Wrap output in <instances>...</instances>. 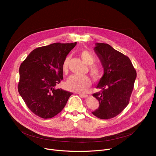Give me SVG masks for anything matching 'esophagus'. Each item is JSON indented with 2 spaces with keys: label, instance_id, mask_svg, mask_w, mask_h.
Instances as JSON below:
<instances>
[{
  "label": "esophagus",
  "instance_id": "1",
  "mask_svg": "<svg viewBox=\"0 0 156 156\" xmlns=\"http://www.w3.org/2000/svg\"><path fill=\"white\" fill-rule=\"evenodd\" d=\"M81 97H83V98H85V97H88V95H86V94H78Z\"/></svg>",
  "mask_w": 156,
  "mask_h": 156
}]
</instances>
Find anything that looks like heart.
Returning <instances> with one entry per match:
<instances>
[{
  "mask_svg": "<svg viewBox=\"0 0 156 156\" xmlns=\"http://www.w3.org/2000/svg\"><path fill=\"white\" fill-rule=\"evenodd\" d=\"M80 55L83 60L87 64H92L95 61V56L88 51H83L80 53ZM70 59V56L68 55L65 57L62 64V69L64 73H67L68 70V64ZM90 71L92 76L98 78H100L102 75V71L101 68L96 65L91 66L90 67ZM91 85L90 79L86 76H80L78 75H73L70 76L66 82V88L70 91L84 93Z\"/></svg>",
  "mask_w": 156,
  "mask_h": 156,
  "instance_id": "b5f03b06",
  "label": "heart"
}]
</instances>
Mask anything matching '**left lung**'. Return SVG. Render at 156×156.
Masks as SVG:
<instances>
[{
	"instance_id": "8db88e82",
	"label": "left lung",
	"mask_w": 156,
	"mask_h": 156,
	"mask_svg": "<svg viewBox=\"0 0 156 156\" xmlns=\"http://www.w3.org/2000/svg\"><path fill=\"white\" fill-rule=\"evenodd\" d=\"M95 52L104 67V73L92 95L99 107L92 114L102 119L116 117L128 105L134 87L136 72L129 57L110 45L97 43Z\"/></svg>"
}]
</instances>
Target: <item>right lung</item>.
I'll return each instance as SVG.
<instances>
[{"label": "right lung", "instance_id": "right-lung-1", "mask_svg": "<svg viewBox=\"0 0 156 156\" xmlns=\"http://www.w3.org/2000/svg\"><path fill=\"white\" fill-rule=\"evenodd\" d=\"M76 44L58 42L38 47L20 66L19 94L28 109L40 118L56 116L73 94L55 87L63 79V61Z\"/></svg>", "mask_w": 156, "mask_h": 156}]
</instances>
